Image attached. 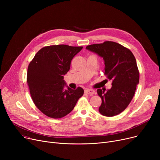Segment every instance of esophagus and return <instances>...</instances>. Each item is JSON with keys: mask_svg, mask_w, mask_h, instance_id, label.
Instances as JSON below:
<instances>
[{"mask_svg": "<svg viewBox=\"0 0 160 160\" xmlns=\"http://www.w3.org/2000/svg\"><path fill=\"white\" fill-rule=\"evenodd\" d=\"M85 93L88 95H93L95 93V90L91 89H86L85 90Z\"/></svg>", "mask_w": 160, "mask_h": 160, "instance_id": "obj_1", "label": "esophagus"}]
</instances>
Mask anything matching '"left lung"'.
Returning a JSON list of instances; mask_svg holds the SVG:
<instances>
[{"instance_id": "left-lung-1", "label": "left lung", "mask_w": 160, "mask_h": 160, "mask_svg": "<svg viewBox=\"0 0 160 160\" xmlns=\"http://www.w3.org/2000/svg\"><path fill=\"white\" fill-rule=\"evenodd\" d=\"M86 48L103 58L104 74L113 80L110 89H97L102 99L99 112L106 117L121 113L129 105L139 83V72L135 57L128 48L113 41L90 45Z\"/></svg>"}]
</instances>
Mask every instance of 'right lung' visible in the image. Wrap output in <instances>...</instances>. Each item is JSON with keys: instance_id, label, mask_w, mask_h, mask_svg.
I'll use <instances>...</instances> for the list:
<instances>
[{"instance_id": "obj_1", "label": "right lung", "mask_w": 160, "mask_h": 160, "mask_svg": "<svg viewBox=\"0 0 160 160\" xmlns=\"http://www.w3.org/2000/svg\"><path fill=\"white\" fill-rule=\"evenodd\" d=\"M82 47L58 45L40 49L30 63L27 83L36 107L45 115L59 119L69 114L83 89H72L66 85L63 76L70 69L71 62Z\"/></svg>"}]
</instances>
